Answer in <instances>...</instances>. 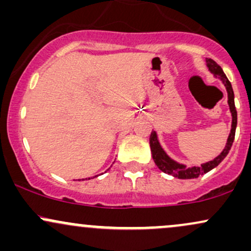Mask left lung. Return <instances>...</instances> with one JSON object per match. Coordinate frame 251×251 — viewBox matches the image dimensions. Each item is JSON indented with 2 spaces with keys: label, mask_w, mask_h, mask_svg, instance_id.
I'll use <instances>...</instances> for the list:
<instances>
[{
  "label": "left lung",
  "mask_w": 251,
  "mask_h": 251,
  "mask_svg": "<svg viewBox=\"0 0 251 251\" xmlns=\"http://www.w3.org/2000/svg\"><path fill=\"white\" fill-rule=\"evenodd\" d=\"M205 61L206 67H208L210 73L214 74L216 79L221 80L222 83L224 85V87L226 89L227 105H229L230 113H231V128H230V133L227 135V139L223 151L212 160L201 164L200 166H186L185 164L178 163L176 162L175 159H172V158L166 153L165 150L162 148V145H160L157 132L152 131L151 135H150V148H151L152 158H153L155 165H157L158 169H159L160 171H163L164 174L174 176V177L178 178V179H194V178H198L200 176H203L204 174H206V172L211 171L212 169L218 166V164L222 163V160L226 157V154L229 153L235 139L236 126H237V112H236L235 107V96L234 91H232V86L229 80H227L226 75L224 74L223 70L221 68V66H218L217 63L211 59H206Z\"/></svg>",
  "instance_id": "left-lung-1"
}]
</instances>
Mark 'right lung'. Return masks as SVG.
Masks as SVG:
<instances>
[{
  "label": "right lung",
  "mask_w": 251,
  "mask_h": 251,
  "mask_svg": "<svg viewBox=\"0 0 251 251\" xmlns=\"http://www.w3.org/2000/svg\"><path fill=\"white\" fill-rule=\"evenodd\" d=\"M96 177H98V176H96ZM88 179H91V178H88ZM82 180H85V179H82ZM86 180H87V178H86Z\"/></svg>",
  "instance_id": "add662e5"
}]
</instances>
